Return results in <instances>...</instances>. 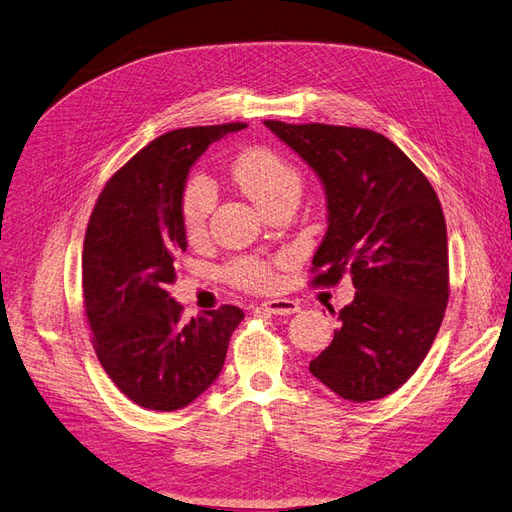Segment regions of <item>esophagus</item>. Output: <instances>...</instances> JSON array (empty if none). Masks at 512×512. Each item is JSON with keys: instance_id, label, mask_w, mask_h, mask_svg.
<instances>
[{"instance_id": "obj_1", "label": "esophagus", "mask_w": 512, "mask_h": 512, "mask_svg": "<svg viewBox=\"0 0 512 512\" xmlns=\"http://www.w3.org/2000/svg\"><path fill=\"white\" fill-rule=\"evenodd\" d=\"M260 310L278 314V316H288L299 312V303L293 299H269L265 303H260Z\"/></svg>"}]
</instances>
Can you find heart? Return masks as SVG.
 <instances>
[{"label": "heart", "mask_w": 512, "mask_h": 512, "mask_svg": "<svg viewBox=\"0 0 512 512\" xmlns=\"http://www.w3.org/2000/svg\"><path fill=\"white\" fill-rule=\"evenodd\" d=\"M232 178L262 211L290 196H299V174L282 155L267 146L245 148L232 161ZM215 185L209 178L191 176L181 196V224L191 241L200 239L215 206ZM226 278L243 290H269L275 286V262L254 256L232 260Z\"/></svg>", "instance_id": "1"}]
</instances>
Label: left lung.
<instances>
[{"label": "left lung", "mask_w": 512, "mask_h": 512, "mask_svg": "<svg viewBox=\"0 0 512 512\" xmlns=\"http://www.w3.org/2000/svg\"><path fill=\"white\" fill-rule=\"evenodd\" d=\"M265 124L325 185L329 226L310 284L336 286L349 271L357 288L310 372L353 403L388 396L418 370L448 306V234L437 193L377 131Z\"/></svg>", "instance_id": "obj_1"}]
</instances>
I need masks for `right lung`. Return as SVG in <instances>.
Segmentation results:
<instances>
[{
	"label": "right lung",
	"instance_id": "add662e5",
	"mask_svg": "<svg viewBox=\"0 0 512 512\" xmlns=\"http://www.w3.org/2000/svg\"><path fill=\"white\" fill-rule=\"evenodd\" d=\"M243 122L157 137L109 178L81 254L84 308L96 357L135 405L187 407L217 379L243 310L222 306L185 323L170 297L176 256L187 250L181 196L189 168Z\"/></svg>",
	"mask_w": 512,
	"mask_h": 512
}]
</instances>
